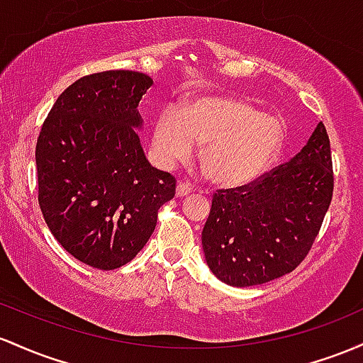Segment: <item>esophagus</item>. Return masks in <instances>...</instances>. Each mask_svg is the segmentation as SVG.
<instances>
[{
	"label": "esophagus",
	"instance_id": "34e87169",
	"mask_svg": "<svg viewBox=\"0 0 363 363\" xmlns=\"http://www.w3.org/2000/svg\"><path fill=\"white\" fill-rule=\"evenodd\" d=\"M192 186L185 182H178L177 185V197H186L189 194H192Z\"/></svg>",
	"mask_w": 363,
	"mask_h": 363
}]
</instances>
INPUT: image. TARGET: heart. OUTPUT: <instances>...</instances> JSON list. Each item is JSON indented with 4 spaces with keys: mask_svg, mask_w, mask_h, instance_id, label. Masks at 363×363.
Instances as JSON below:
<instances>
[{
    "mask_svg": "<svg viewBox=\"0 0 363 363\" xmlns=\"http://www.w3.org/2000/svg\"><path fill=\"white\" fill-rule=\"evenodd\" d=\"M284 123L240 96H199L185 106H166L156 116L152 149L157 162L169 168L186 161L202 145L201 168L221 186L257 180L278 160Z\"/></svg>",
    "mask_w": 363,
    "mask_h": 363,
    "instance_id": "1",
    "label": "heart"
}]
</instances>
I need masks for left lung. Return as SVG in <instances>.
<instances>
[{
	"label": "left lung",
	"instance_id": "obj_1",
	"mask_svg": "<svg viewBox=\"0 0 363 363\" xmlns=\"http://www.w3.org/2000/svg\"><path fill=\"white\" fill-rule=\"evenodd\" d=\"M331 197V147L319 121L290 161L250 185L214 195L202 230L207 266L236 288L288 274L311 250Z\"/></svg>",
	"mask_w": 363,
	"mask_h": 363
}]
</instances>
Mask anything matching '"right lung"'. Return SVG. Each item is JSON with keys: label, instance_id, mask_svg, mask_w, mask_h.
<instances>
[{"label": "right lung", "instance_id": "add662e5", "mask_svg": "<svg viewBox=\"0 0 363 363\" xmlns=\"http://www.w3.org/2000/svg\"><path fill=\"white\" fill-rule=\"evenodd\" d=\"M152 79L108 70L56 99L35 145L39 206L60 245L96 269L125 266L144 248L174 178L150 166L137 130Z\"/></svg>", "mask_w": 363, "mask_h": 363}]
</instances>
